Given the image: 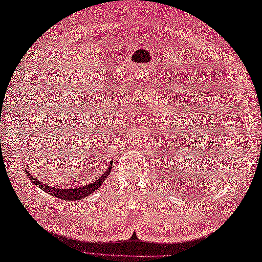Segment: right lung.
I'll return each mask as SVG.
<instances>
[{
    "instance_id": "1",
    "label": "right lung",
    "mask_w": 262,
    "mask_h": 262,
    "mask_svg": "<svg viewBox=\"0 0 262 262\" xmlns=\"http://www.w3.org/2000/svg\"><path fill=\"white\" fill-rule=\"evenodd\" d=\"M112 166H113V161L110 162V165L107 167V169L102 173V175L99 177L96 181L87 184V185H83L80 186V188H76V189H63V188H54L53 185H47L43 182L39 181L36 177H33L29 171H27V175L29 176L30 180H32V182L40 188L42 191L47 192L48 194L55 196L59 199H63V201H80L82 198H85L89 195H91L93 192H95L96 190H98L100 186L102 185V183L105 181L106 177L110 175V172L112 170Z\"/></svg>"
}]
</instances>
